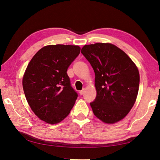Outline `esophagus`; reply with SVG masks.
Returning a JSON list of instances; mask_svg holds the SVG:
<instances>
[{
	"mask_svg": "<svg viewBox=\"0 0 160 160\" xmlns=\"http://www.w3.org/2000/svg\"><path fill=\"white\" fill-rule=\"evenodd\" d=\"M84 93H85V89H83V90H81V91H79V94L81 95H83L84 94Z\"/></svg>",
	"mask_w": 160,
	"mask_h": 160,
	"instance_id": "obj_1",
	"label": "esophagus"
}]
</instances>
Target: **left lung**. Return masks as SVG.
<instances>
[{
    "label": "left lung",
    "instance_id": "obj_1",
    "mask_svg": "<svg viewBox=\"0 0 160 160\" xmlns=\"http://www.w3.org/2000/svg\"><path fill=\"white\" fill-rule=\"evenodd\" d=\"M81 52L95 72L96 98L90 105L102 122L114 123L133 108L138 93L136 65L119 48L110 43L85 45Z\"/></svg>",
    "mask_w": 160,
    "mask_h": 160
}]
</instances>
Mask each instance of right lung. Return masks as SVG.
I'll use <instances>...</instances> for the list:
<instances>
[{
	"label": "right lung",
	"instance_id": "obj_1",
	"mask_svg": "<svg viewBox=\"0 0 160 160\" xmlns=\"http://www.w3.org/2000/svg\"><path fill=\"white\" fill-rule=\"evenodd\" d=\"M75 45H48L34 55L22 79L27 102L38 118L50 124L70 113L78 94L71 87L67 69L80 53Z\"/></svg>",
	"mask_w": 160,
	"mask_h": 160
}]
</instances>
